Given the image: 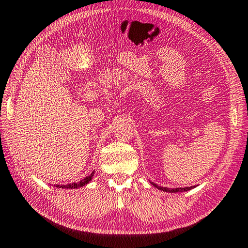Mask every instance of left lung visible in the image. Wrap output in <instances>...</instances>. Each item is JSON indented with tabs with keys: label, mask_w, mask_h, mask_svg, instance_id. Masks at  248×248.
Returning a JSON list of instances; mask_svg holds the SVG:
<instances>
[{
	"label": "left lung",
	"mask_w": 248,
	"mask_h": 248,
	"mask_svg": "<svg viewBox=\"0 0 248 248\" xmlns=\"http://www.w3.org/2000/svg\"><path fill=\"white\" fill-rule=\"evenodd\" d=\"M150 183L152 184L153 186L158 188L160 191H163V192H168V193H178V192H186V191H190L192 188H194V186H186V187H163V186H159L158 184L153 183L150 181Z\"/></svg>",
	"instance_id": "obj_1"
}]
</instances>
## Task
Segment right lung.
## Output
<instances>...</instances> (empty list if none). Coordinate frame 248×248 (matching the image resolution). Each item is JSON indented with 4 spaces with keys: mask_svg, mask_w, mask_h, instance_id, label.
I'll return each instance as SVG.
<instances>
[{
    "mask_svg": "<svg viewBox=\"0 0 248 248\" xmlns=\"http://www.w3.org/2000/svg\"><path fill=\"white\" fill-rule=\"evenodd\" d=\"M93 175H95V170L92 172V174L86 176V178H84L80 181H78V182L68 183V184H56L55 186L58 187V188H79V187H82V186H86L88 183H90V181L93 180Z\"/></svg>",
    "mask_w": 248,
    "mask_h": 248,
    "instance_id": "right-lung-1",
    "label": "right lung"
}]
</instances>
